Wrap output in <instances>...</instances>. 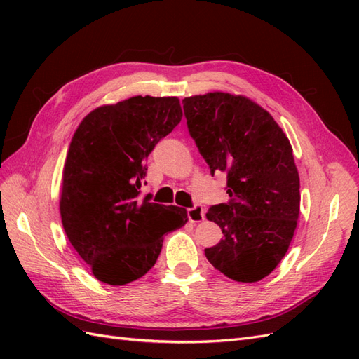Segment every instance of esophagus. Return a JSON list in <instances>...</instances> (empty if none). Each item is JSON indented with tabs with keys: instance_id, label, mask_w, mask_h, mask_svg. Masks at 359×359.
Returning a JSON list of instances; mask_svg holds the SVG:
<instances>
[{
	"instance_id": "obj_1",
	"label": "esophagus",
	"mask_w": 359,
	"mask_h": 359,
	"mask_svg": "<svg viewBox=\"0 0 359 359\" xmlns=\"http://www.w3.org/2000/svg\"><path fill=\"white\" fill-rule=\"evenodd\" d=\"M187 215L191 223H201L205 219V211L202 208V205H194L193 208H189Z\"/></svg>"
}]
</instances>
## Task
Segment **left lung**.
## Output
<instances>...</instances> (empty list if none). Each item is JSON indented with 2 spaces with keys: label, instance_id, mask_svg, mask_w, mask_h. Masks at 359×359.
I'll list each match as a JSON object with an SVG mask.
<instances>
[{
  "label": "left lung",
  "instance_id": "8db88e82",
  "mask_svg": "<svg viewBox=\"0 0 359 359\" xmlns=\"http://www.w3.org/2000/svg\"><path fill=\"white\" fill-rule=\"evenodd\" d=\"M190 136L211 173H227V203L206 219L223 232L205 248L226 277L255 283L285 257L299 215V175L287 136L264 107L244 95L208 93L182 100Z\"/></svg>",
  "mask_w": 359,
  "mask_h": 359
}]
</instances>
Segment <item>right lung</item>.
Wrapping results in <instances>:
<instances>
[{"label":"right lung","instance_id":"add662e5","mask_svg":"<svg viewBox=\"0 0 359 359\" xmlns=\"http://www.w3.org/2000/svg\"><path fill=\"white\" fill-rule=\"evenodd\" d=\"M182 118L177 97L136 95L86 115L62 170V227L97 280L123 286L145 276L163 236L187 223L180 206L140 199L147 158Z\"/></svg>","mask_w":359,"mask_h":359}]
</instances>
